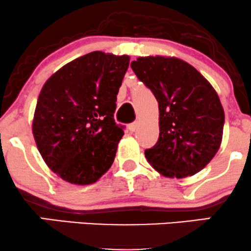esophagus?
I'll return each instance as SVG.
<instances>
[{
    "instance_id": "esophagus-1",
    "label": "esophagus",
    "mask_w": 251,
    "mask_h": 251,
    "mask_svg": "<svg viewBox=\"0 0 251 251\" xmlns=\"http://www.w3.org/2000/svg\"><path fill=\"white\" fill-rule=\"evenodd\" d=\"M138 128H139V123H138V122H134V123L129 124V125H128V129L131 132H135Z\"/></svg>"
}]
</instances>
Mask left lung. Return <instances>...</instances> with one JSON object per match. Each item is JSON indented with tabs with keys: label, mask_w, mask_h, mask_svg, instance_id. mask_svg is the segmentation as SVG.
<instances>
[{
	"label": "left lung",
	"mask_w": 251,
	"mask_h": 251,
	"mask_svg": "<svg viewBox=\"0 0 251 251\" xmlns=\"http://www.w3.org/2000/svg\"><path fill=\"white\" fill-rule=\"evenodd\" d=\"M131 67L159 107V138L145 150L149 164L168 178L200 172L223 138L224 109L217 92L195 67L175 56H140Z\"/></svg>",
	"instance_id": "1"
}]
</instances>
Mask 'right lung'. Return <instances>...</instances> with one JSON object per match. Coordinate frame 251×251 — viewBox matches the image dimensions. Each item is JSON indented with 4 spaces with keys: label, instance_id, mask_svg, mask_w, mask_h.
I'll return each instance as SVG.
<instances>
[{
    "label": "right lung",
    "instance_id": "obj_1",
    "mask_svg": "<svg viewBox=\"0 0 251 251\" xmlns=\"http://www.w3.org/2000/svg\"><path fill=\"white\" fill-rule=\"evenodd\" d=\"M128 63V55L92 51L43 85L31 129L45 163L63 180L93 184L113 164L124 135L113 114Z\"/></svg>",
    "mask_w": 251,
    "mask_h": 251
}]
</instances>
